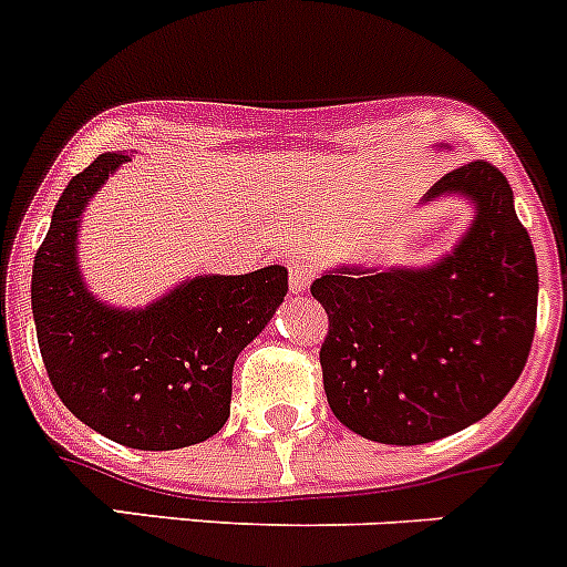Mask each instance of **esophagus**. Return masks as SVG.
Masks as SVG:
<instances>
[{
  "label": "esophagus",
  "instance_id": "1",
  "mask_svg": "<svg viewBox=\"0 0 567 567\" xmlns=\"http://www.w3.org/2000/svg\"><path fill=\"white\" fill-rule=\"evenodd\" d=\"M311 278H315V267L306 258H289V289H292V295L306 292Z\"/></svg>",
  "mask_w": 567,
  "mask_h": 567
}]
</instances>
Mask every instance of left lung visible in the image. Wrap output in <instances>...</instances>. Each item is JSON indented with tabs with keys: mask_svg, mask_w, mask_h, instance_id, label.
<instances>
[{
	"mask_svg": "<svg viewBox=\"0 0 567 567\" xmlns=\"http://www.w3.org/2000/svg\"><path fill=\"white\" fill-rule=\"evenodd\" d=\"M442 197L471 203L473 219L436 261L337 264L311 284L328 315L320 364L331 412L384 445L434 442L487 417L535 339L537 258L504 172L456 166L420 206Z\"/></svg>",
	"mask_w": 567,
	"mask_h": 567,
	"instance_id": "8db88e82",
	"label": "left lung"
}]
</instances>
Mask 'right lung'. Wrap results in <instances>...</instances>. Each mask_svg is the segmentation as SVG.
Wrapping results in <instances>:
<instances>
[{
  "mask_svg": "<svg viewBox=\"0 0 567 567\" xmlns=\"http://www.w3.org/2000/svg\"><path fill=\"white\" fill-rule=\"evenodd\" d=\"M102 153L69 181L32 264V320L63 406L107 440L175 451L208 440L230 417L234 364L289 289L280 264L247 275H194L153 303L96 298L80 269V225L94 194L127 164Z\"/></svg>",
  "mask_w": 567,
  "mask_h": 567,
  "instance_id": "1",
  "label": "right lung"
}]
</instances>
